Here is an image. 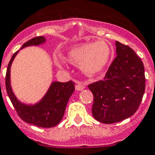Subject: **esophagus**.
Here are the masks:
<instances>
[{
	"label": "esophagus",
	"mask_w": 155,
	"mask_h": 155,
	"mask_svg": "<svg viewBox=\"0 0 155 155\" xmlns=\"http://www.w3.org/2000/svg\"><path fill=\"white\" fill-rule=\"evenodd\" d=\"M84 88H85V86L83 84H80V83H78L77 84L75 85V89L78 91L83 90V89H84Z\"/></svg>",
	"instance_id": "34e87169"
}]
</instances>
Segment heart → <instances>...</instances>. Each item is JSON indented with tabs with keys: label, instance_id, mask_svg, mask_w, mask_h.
Listing matches in <instances>:
<instances>
[{
	"label": "heart",
	"instance_id": "1",
	"mask_svg": "<svg viewBox=\"0 0 155 155\" xmlns=\"http://www.w3.org/2000/svg\"><path fill=\"white\" fill-rule=\"evenodd\" d=\"M111 55V49L104 41L89 42L76 45L71 49L67 54V60L72 64L81 65L84 72L88 75L98 74L106 67ZM56 63L63 66L64 60L56 57Z\"/></svg>",
	"mask_w": 155,
	"mask_h": 155
}]
</instances>
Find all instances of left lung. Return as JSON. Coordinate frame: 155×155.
<instances>
[{
    "label": "left lung",
    "mask_w": 155,
    "mask_h": 155,
    "mask_svg": "<svg viewBox=\"0 0 155 155\" xmlns=\"http://www.w3.org/2000/svg\"><path fill=\"white\" fill-rule=\"evenodd\" d=\"M116 58L102 80L88 86L93 94L92 113L97 121L114 124L137 110L146 88L142 61L129 46L116 41Z\"/></svg>",
    "instance_id": "1"
}]
</instances>
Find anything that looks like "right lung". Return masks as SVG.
I'll use <instances>...</instances> for the list:
<instances>
[{
  "label": "right lung",
  "instance_id": "1",
  "mask_svg": "<svg viewBox=\"0 0 155 155\" xmlns=\"http://www.w3.org/2000/svg\"><path fill=\"white\" fill-rule=\"evenodd\" d=\"M45 42L44 36H37L23 44L21 49L31 45H39ZM18 51L12 56L7 67L5 88L7 93L18 116L24 122L41 127H52L58 124L64 115L70 97L75 91V83L53 82L44 97L35 105L22 103L15 96L10 86V67Z\"/></svg>",
  "mask_w": 155,
  "mask_h": 155
}]
</instances>
